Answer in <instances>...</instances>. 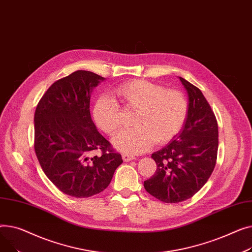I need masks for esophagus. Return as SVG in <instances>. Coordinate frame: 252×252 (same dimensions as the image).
Wrapping results in <instances>:
<instances>
[{
  "mask_svg": "<svg viewBox=\"0 0 252 252\" xmlns=\"http://www.w3.org/2000/svg\"><path fill=\"white\" fill-rule=\"evenodd\" d=\"M122 158H123L124 161H130V160H132V159H134L135 158L133 157V156H129V155H127V154H123V155H122Z\"/></svg>",
  "mask_w": 252,
  "mask_h": 252,
  "instance_id": "obj_1",
  "label": "esophagus"
}]
</instances>
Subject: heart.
Wrapping results in <instances>:
<instances>
[{"instance_id":"obj_1","label":"heart","mask_w":252,"mask_h":252,"mask_svg":"<svg viewBox=\"0 0 252 252\" xmlns=\"http://www.w3.org/2000/svg\"><path fill=\"white\" fill-rule=\"evenodd\" d=\"M125 110H136L132 123L135 127L122 131L113 139V145L125 154L136 155L150 150L154 142L164 144L181 130L187 115L184 95L159 84L135 79L113 90ZM96 125L110 135L122 126V111L108 96H100L94 108Z\"/></svg>"}]
</instances>
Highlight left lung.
<instances>
[{
    "instance_id": "obj_1",
    "label": "left lung",
    "mask_w": 252,
    "mask_h": 252,
    "mask_svg": "<svg viewBox=\"0 0 252 252\" xmlns=\"http://www.w3.org/2000/svg\"><path fill=\"white\" fill-rule=\"evenodd\" d=\"M188 96L185 122L165 147L152 155L157 171L143 186L160 201L176 203L193 196L211 177L219 146L218 123L200 90L179 77Z\"/></svg>"
}]
</instances>
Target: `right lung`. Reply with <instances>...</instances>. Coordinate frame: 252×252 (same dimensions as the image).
I'll use <instances>...</instances> for the list:
<instances>
[{
	"mask_svg": "<svg viewBox=\"0 0 252 252\" xmlns=\"http://www.w3.org/2000/svg\"><path fill=\"white\" fill-rule=\"evenodd\" d=\"M105 78L78 70L51 85L34 114V150L42 171L63 193L91 197L105 190L123 160L97 131L91 95ZM94 150L100 156L92 157Z\"/></svg>",
	"mask_w": 252,
	"mask_h": 252,
	"instance_id": "add662e5",
	"label": "right lung"
}]
</instances>
